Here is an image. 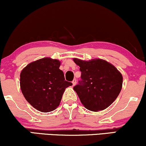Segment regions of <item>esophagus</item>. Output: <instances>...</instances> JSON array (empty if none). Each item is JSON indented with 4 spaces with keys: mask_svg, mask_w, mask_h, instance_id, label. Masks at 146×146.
Returning a JSON list of instances; mask_svg holds the SVG:
<instances>
[{
    "mask_svg": "<svg viewBox=\"0 0 146 146\" xmlns=\"http://www.w3.org/2000/svg\"><path fill=\"white\" fill-rule=\"evenodd\" d=\"M72 84H73V86H75L76 84V79H74L72 80Z\"/></svg>",
    "mask_w": 146,
    "mask_h": 146,
    "instance_id": "1",
    "label": "esophagus"
}]
</instances>
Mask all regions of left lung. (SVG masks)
Returning <instances> with one entry per match:
<instances>
[{"mask_svg": "<svg viewBox=\"0 0 146 146\" xmlns=\"http://www.w3.org/2000/svg\"><path fill=\"white\" fill-rule=\"evenodd\" d=\"M73 60L81 72V80L73 89L82 105L94 111L109 107L121 91L123 76L120 72L103 59L87 62L74 58Z\"/></svg>", "mask_w": 146, "mask_h": 146, "instance_id": "obj_1", "label": "left lung"}]
</instances>
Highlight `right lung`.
I'll use <instances>...</instances> for the list:
<instances>
[{"label":"right lung","instance_id":"obj_1","mask_svg":"<svg viewBox=\"0 0 146 146\" xmlns=\"http://www.w3.org/2000/svg\"><path fill=\"white\" fill-rule=\"evenodd\" d=\"M60 62L42 58L30 63L20 74L21 92L32 106L42 112L53 111L66 89L72 83L65 80Z\"/></svg>","mask_w":146,"mask_h":146}]
</instances>
